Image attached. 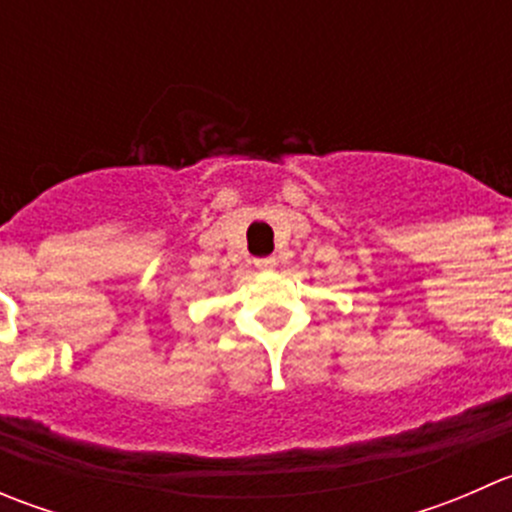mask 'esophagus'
Listing matches in <instances>:
<instances>
[{
	"mask_svg": "<svg viewBox=\"0 0 512 512\" xmlns=\"http://www.w3.org/2000/svg\"><path fill=\"white\" fill-rule=\"evenodd\" d=\"M255 267L257 270H275L277 260L275 257H260V260H255Z\"/></svg>",
	"mask_w": 512,
	"mask_h": 512,
	"instance_id": "esophagus-1",
	"label": "esophagus"
}]
</instances>
